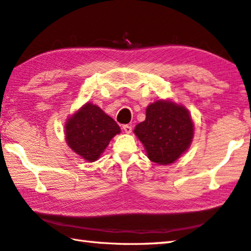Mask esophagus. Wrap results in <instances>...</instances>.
<instances>
[{
    "instance_id": "34e87169",
    "label": "esophagus",
    "mask_w": 251,
    "mask_h": 251,
    "mask_svg": "<svg viewBox=\"0 0 251 251\" xmlns=\"http://www.w3.org/2000/svg\"><path fill=\"white\" fill-rule=\"evenodd\" d=\"M122 129H123V131H125L126 133H131V132H132V126H129V125H125V126H122Z\"/></svg>"
}]
</instances>
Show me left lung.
<instances>
[{
    "label": "left lung",
    "mask_w": 251,
    "mask_h": 251,
    "mask_svg": "<svg viewBox=\"0 0 251 251\" xmlns=\"http://www.w3.org/2000/svg\"><path fill=\"white\" fill-rule=\"evenodd\" d=\"M152 162L169 165L177 161L194 138V122L183 104L170 99L156 100L146 110V120L133 130Z\"/></svg>",
    "instance_id": "left-lung-1"
}]
</instances>
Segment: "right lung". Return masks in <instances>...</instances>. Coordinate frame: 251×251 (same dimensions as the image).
<instances>
[{"label":"right lung","mask_w":251,"mask_h":251,"mask_svg":"<svg viewBox=\"0 0 251 251\" xmlns=\"http://www.w3.org/2000/svg\"><path fill=\"white\" fill-rule=\"evenodd\" d=\"M120 132L117 122L91 102L83 104L65 123L67 146L87 162L98 160L111 139Z\"/></svg>","instance_id":"1"}]
</instances>
